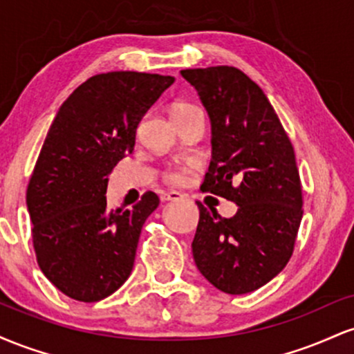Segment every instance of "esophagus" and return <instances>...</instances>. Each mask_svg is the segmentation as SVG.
I'll list each match as a JSON object with an SVG mask.
<instances>
[{
    "mask_svg": "<svg viewBox=\"0 0 354 354\" xmlns=\"http://www.w3.org/2000/svg\"><path fill=\"white\" fill-rule=\"evenodd\" d=\"M160 198L161 201H176L180 200V198H183V194L178 193V191H163Z\"/></svg>",
    "mask_w": 354,
    "mask_h": 354,
    "instance_id": "obj_1",
    "label": "esophagus"
}]
</instances>
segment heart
<instances>
[{"mask_svg": "<svg viewBox=\"0 0 354 354\" xmlns=\"http://www.w3.org/2000/svg\"><path fill=\"white\" fill-rule=\"evenodd\" d=\"M191 109H196V106H193V104H188V103H178L171 108V116L173 118L185 115V113L191 111ZM189 169L191 168L188 165L168 166V168L163 171V180L166 183H171V185H183V183L186 181V178H188Z\"/></svg>", "mask_w": 354, "mask_h": 354, "instance_id": "heart-1", "label": "heart"}]
</instances>
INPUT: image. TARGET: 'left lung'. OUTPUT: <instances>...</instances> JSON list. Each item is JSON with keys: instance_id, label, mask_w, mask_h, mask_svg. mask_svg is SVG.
Returning a JSON list of instances; mask_svg holds the SVG:
<instances>
[{"instance_id": "left-lung-1", "label": "left lung", "mask_w": 354, "mask_h": 354, "mask_svg": "<svg viewBox=\"0 0 354 354\" xmlns=\"http://www.w3.org/2000/svg\"><path fill=\"white\" fill-rule=\"evenodd\" d=\"M211 120L213 158L203 191L236 203L221 218L198 201L193 258L200 273L228 295H245L290 261L303 218L295 149L263 89L241 70H183Z\"/></svg>"}]
</instances>
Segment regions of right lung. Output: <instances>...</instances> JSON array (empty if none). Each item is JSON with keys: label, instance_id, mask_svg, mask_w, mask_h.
I'll use <instances>...</instances> for the list:
<instances>
[{"label": "right lung", "instance_id": "right-lung-1", "mask_svg": "<svg viewBox=\"0 0 354 354\" xmlns=\"http://www.w3.org/2000/svg\"><path fill=\"white\" fill-rule=\"evenodd\" d=\"M173 83L149 73H101L71 93L50 126L26 205L43 274L76 301H100L131 274L141 228L160 198L146 191L133 209L108 211V174L133 153L138 124Z\"/></svg>", "mask_w": 354, "mask_h": 354}]
</instances>
